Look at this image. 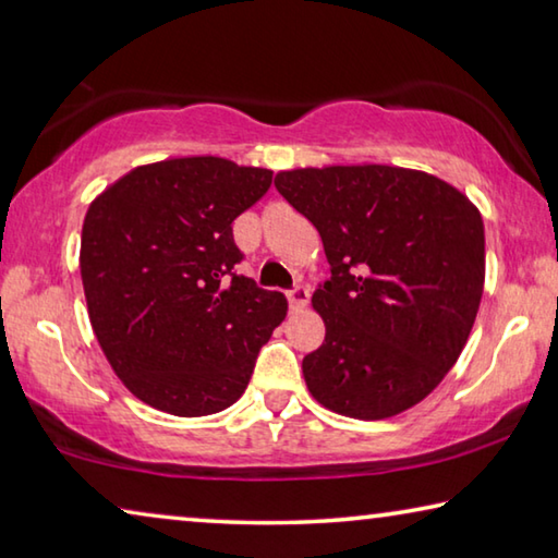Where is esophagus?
<instances>
[{
	"label": "esophagus",
	"instance_id": "1",
	"mask_svg": "<svg viewBox=\"0 0 558 558\" xmlns=\"http://www.w3.org/2000/svg\"><path fill=\"white\" fill-rule=\"evenodd\" d=\"M307 300H311V288L303 286V282H298L293 290H288V303L293 311H303L307 305Z\"/></svg>",
	"mask_w": 558,
	"mask_h": 558
}]
</instances>
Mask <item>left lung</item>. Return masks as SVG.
<instances>
[{"instance_id": "1", "label": "left lung", "mask_w": 558, "mask_h": 558, "mask_svg": "<svg viewBox=\"0 0 558 558\" xmlns=\"http://www.w3.org/2000/svg\"><path fill=\"white\" fill-rule=\"evenodd\" d=\"M276 189L317 228L330 280L307 390L355 420L395 417L452 369L484 293V223L447 181L400 166L295 168Z\"/></svg>"}]
</instances>
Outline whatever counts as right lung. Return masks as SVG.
<instances>
[{"label": "right lung", "mask_w": 558, "mask_h": 558, "mask_svg": "<svg viewBox=\"0 0 558 558\" xmlns=\"http://www.w3.org/2000/svg\"><path fill=\"white\" fill-rule=\"evenodd\" d=\"M272 171L218 156L138 166L92 201L82 228L88 320L131 395L175 417L231 407L288 300L235 276L233 220Z\"/></svg>", "instance_id": "right-lung-1"}]
</instances>
